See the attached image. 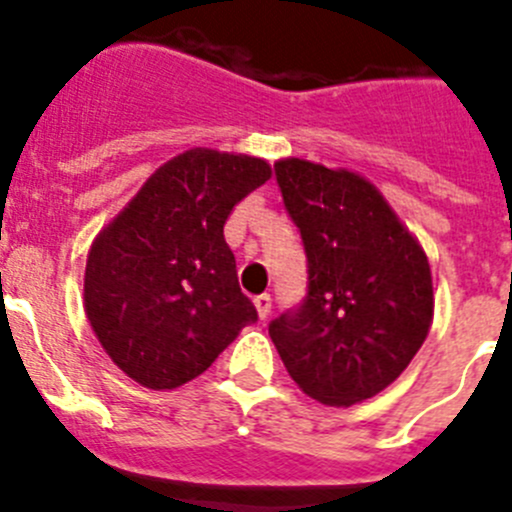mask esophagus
Masks as SVG:
<instances>
[{
  "label": "esophagus",
  "instance_id": "1",
  "mask_svg": "<svg viewBox=\"0 0 512 512\" xmlns=\"http://www.w3.org/2000/svg\"><path fill=\"white\" fill-rule=\"evenodd\" d=\"M253 307H256V312H259L261 320H266L271 314V297L269 294H259V297L253 299Z\"/></svg>",
  "mask_w": 512,
  "mask_h": 512
}]
</instances>
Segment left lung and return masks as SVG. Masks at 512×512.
<instances>
[{
	"label": "left lung",
	"mask_w": 512,
	"mask_h": 512,
	"mask_svg": "<svg viewBox=\"0 0 512 512\" xmlns=\"http://www.w3.org/2000/svg\"><path fill=\"white\" fill-rule=\"evenodd\" d=\"M274 170L302 233L309 289L269 335L309 398L353 406L391 386L424 345L434 320L429 259L358 172L299 157Z\"/></svg>",
	"instance_id": "left-lung-1"
}]
</instances>
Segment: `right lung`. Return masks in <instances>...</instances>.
I'll return each mask as SVG.
<instances>
[{
  "label": "right lung",
  "mask_w": 512,
  "mask_h": 512,
  "mask_svg": "<svg viewBox=\"0 0 512 512\" xmlns=\"http://www.w3.org/2000/svg\"><path fill=\"white\" fill-rule=\"evenodd\" d=\"M269 177L261 157L192 147L154 170L93 238L83 307L101 348L131 381L180 388L256 322L223 225Z\"/></svg>",
  "instance_id": "right-lung-1"
}]
</instances>
